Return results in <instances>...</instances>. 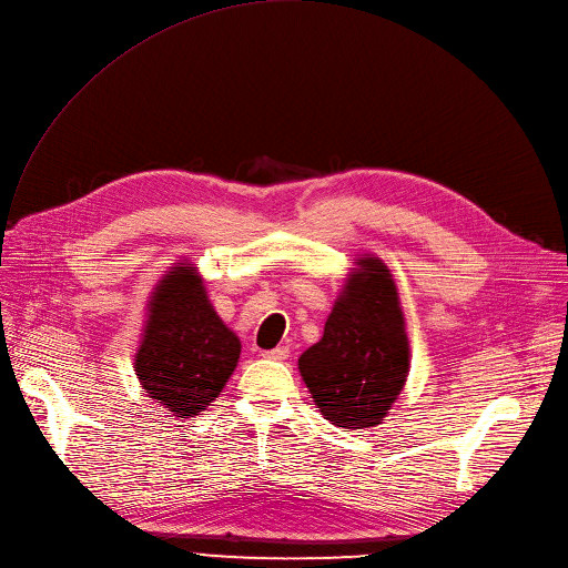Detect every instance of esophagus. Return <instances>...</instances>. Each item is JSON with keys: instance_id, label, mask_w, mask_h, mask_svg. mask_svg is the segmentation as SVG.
<instances>
[{"instance_id": "obj_1", "label": "esophagus", "mask_w": 568, "mask_h": 568, "mask_svg": "<svg viewBox=\"0 0 568 568\" xmlns=\"http://www.w3.org/2000/svg\"><path fill=\"white\" fill-rule=\"evenodd\" d=\"M262 356L270 358V361H285V358L290 356V347H287V345H281V347H276V349L262 352Z\"/></svg>"}]
</instances>
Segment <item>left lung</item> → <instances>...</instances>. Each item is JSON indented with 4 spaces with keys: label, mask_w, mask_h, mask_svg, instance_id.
<instances>
[{
    "label": "left lung",
    "mask_w": 568,
    "mask_h": 568,
    "mask_svg": "<svg viewBox=\"0 0 568 568\" xmlns=\"http://www.w3.org/2000/svg\"><path fill=\"white\" fill-rule=\"evenodd\" d=\"M317 345L298 358L326 420L345 429L379 425L408 374V339L395 283L382 260H361Z\"/></svg>",
    "instance_id": "left-lung-1"
}]
</instances>
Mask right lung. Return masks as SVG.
<instances>
[{
	"label": "right lung",
	"mask_w": 568,
	"mask_h": 568,
	"mask_svg": "<svg viewBox=\"0 0 568 568\" xmlns=\"http://www.w3.org/2000/svg\"><path fill=\"white\" fill-rule=\"evenodd\" d=\"M240 339L219 320L192 267H175L160 283L136 376L145 393L182 415H199L223 390L240 358Z\"/></svg>",
	"instance_id": "obj_1"
}]
</instances>
